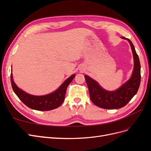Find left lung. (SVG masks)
Wrapping results in <instances>:
<instances>
[{
    "label": "left lung",
    "mask_w": 151,
    "mask_h": 151,
    "mask_svg": "<svg viewBox=\"0 0 151 151\" xmlns=\"http://www.w3.org/2000/svg\"><path fill=\"white\" fill-rule=\"evenodd\" d=\"M122 38L130 43L133 53L134 70L129 81L116 90L109 91L103 89L96 81L88 76H84L91 101L101 108L113 109L125 106L137 92L140 84V64L138 55L131 41L125 37Z\"/></svg>",
    "instance_id": "1"
}]
</instances>
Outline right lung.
<instances>
[{"mask_svg": "<svg viewBox=\"0 0 151 151\" xmlns=\"http://www.w3.org/2000/svg\"><path fill=\"white\" fill-rule=\"evenodd\" d=\"M74 77L75 74L72 75L55 91L45 96L31 95L20 89L14 82L12 73L11 81L14 92L27 106L38 111H49L59 107L62 104L64 101L67 87Z\"/></svg>", "mask_w": 151, "mask_h": 151, "instance_id": "right-lung-1", "label": "right lung"}]
</instances>
